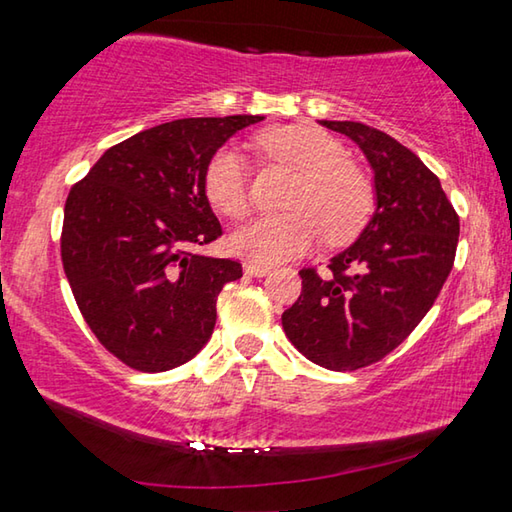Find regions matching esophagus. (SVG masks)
Masks as SVG:
<instances>
[{
	"instance_id": "obj_1",
	"label": "esophagus",
	"mask_w": 512,
	"mask_h": 512,
	"mask_svg": "<svg viewBox=\"0 0 512 512\" xmlns=\"http://www.w3.org/2000/svg\"><path fill=\"white\" fill-rule=\"evenodd\" d=\"M244 271H246V275H250V277H264V275L271 273V266L257 264V262H248V264L244 266Z\"/></svg>"
}]
</instances>
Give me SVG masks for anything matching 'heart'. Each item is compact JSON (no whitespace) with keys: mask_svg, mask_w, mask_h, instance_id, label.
<instances>
[{"mask_svg":"<svg viewBox=\"0 0 512 512\" xmlns=\"http://www.w3.org/2000/svg\"><path fill=\"white\" fill-rule=\"evenodd\" d=\"M271 158L298 171L289 212L262 214L232 232V253L257 264L298 257L320 239L329 244L357 235L368 221L375 192L368 173L345 158L343 144L316 126H277L257 137ZM203 189L216 212L241 219L248 212V167L237 146H219L203 171Z\"/></svg>","mask_w":512,"mask_h":512,"instance_id":"heart-1","label":"heart"}]
</instances>
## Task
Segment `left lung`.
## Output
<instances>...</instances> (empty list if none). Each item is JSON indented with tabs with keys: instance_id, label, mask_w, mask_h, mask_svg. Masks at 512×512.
<instances>
[{
	"instance_id": "obj_1",
	"label": "left lung",
	"mask_w": 512,
	"mask_h": 512,
	"mask_svg": "<svg viewBox=\"0 0 512 512\" xmlns=\"http://www.w3.org/2000/svg\"><path fill=\"white\" fill-rule=\"evenodd\" d=\"M320 124L359 144L375 171L377 210L325 277L302 268L282 327L309 361L348 372L384 359L427 316L454 266L461 223L436 173L391 135L361 121Z\"/></svg>"
}]
</instances>
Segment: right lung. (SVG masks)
Here are the masks:
<instances>
[{"instance_id": "obj_1", "label": "right lung", "mask_w": 512, "mask_h": 512, "mask_svg": "<svg viewBox=\"0 0 512 512\" xmlns=\"http://www.w3.org/2000/svg\"><path fill=\"white\" fill-rule=\"evenodd\" d=\"M259 115L153 126L101 155L65 201L60 257L85 323L128 368L164 372L201 352L235 259L196 255L223 235L203 189L210 155Z\"/></svg>"}]
</instances>
